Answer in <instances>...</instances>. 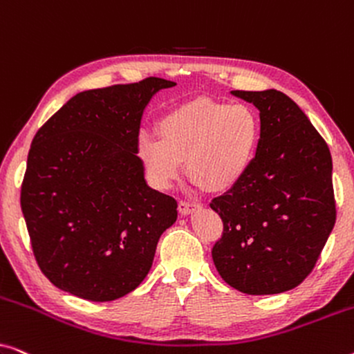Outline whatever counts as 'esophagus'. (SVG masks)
I'll list each match as a JSON object with an SVG mask.
<instances>
[{
  "label": "esophagus",
  "instance_id": "esophagus-1",
  "mask_svg": "<svg viewBox=\"0 0 354 354\" xmlns=\"http://www.w3.org/2000/svg\"><path fill=\"white\" fill-rule=\"evenodd\" d=\"M198 206L196 203H190V201H183L180 200L178 201V212H180L182 216H188V214H193V212L198 211Z\"/></svg>",
  "mask_w": 354,
  "mask_h": 354
}]
</instances>
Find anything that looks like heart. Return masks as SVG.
Masks as SVG:
<instances>
[{
    "label": "heart",
    "instance_id": "1",
    "mask_svg": "<svg viewBox=\"0 0 354 354\" xmlns=\"http://www.w3.org/2000/svg\"><path fill=\"white\" fill-rule=\"evenodd\" d=\"M259 143L261 120L250 106L198 98L164 114L158 135L140 133L135 149L158 190H169L180 178L185 159L196 187L227 192L250 172Z\"/></svg>",
    "mask_w": 354,
    "mask_h": 354
}]
</instances>
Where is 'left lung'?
Masks as SVG:
<instances>
[{
	"mask_svg": "<svg viewBox=\"0 0 354 354\" xmlns=\"http://www.w3.org/2000/svg\"><path fill=\"white\" fill-rule=\"evenodd\" d=\"M230 93L258 108L261 143L243 180L211 201L224 222L212 261L241 293H283L308 277L335 225L332 156L282 91Z\"/></svg>",
	"mask_w": 354,
	"mask_h": 354,
	"instance_id": "1",
	"label": "left lung"
}]
</instances>
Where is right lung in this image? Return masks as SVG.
<instances>
[{"label":"right lung","mask_w":354,"mask_h":354,"mask_svg":"<svg viewBox=\"0 0 354 354\" xmlns=\"http://www.w3.org/2000/svg\"><path fill=\"white\" fill-rule=\"evenodd\" d=\"M174 85L148 77L80 91L33 137L21 207L37 263L62 292L113 301L151 269L177 201L148 187L135 145L149 101Z\"/></svg>","instance_id":"1"}]
</instances>
